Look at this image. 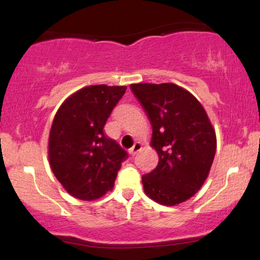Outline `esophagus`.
I'll return each instance as SVG.
<instances>
[{
	"label": "esophagus",
	"instance_id": "34e87169",
	"mask_svg": "<svg viewBox=\"0 0 260 260\" xmlns=\"http://www.w3.org/2000/svg\"><path fill=\"white\" fill-rule=\"evenodd\" d=\"M140 149H142V144H140L139 142H136V143H134L133 147L129 149V154L131 155H136L140 150Z\"/></svg>",
	"mask_w": 260,
	"mask_h": 260
}]
</instances>
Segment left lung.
I'll use <instances>...</instances> for the list:
<instances>
[{
  "label": "left lung",
  "instance_id": "obj_1",
  "mask_svg": "<svg viewBox=\"0 0 260 260\" xmlns=\"http://www.w3.org/2000/svg\"><path fill=\"white\" fill-rule=\"evenodd\" d=\"M131 88L153 126L150 145L159 162L143 175L144 193L161 205L188 201L208 178L216 151V134L204 107L174 83H138Z\"/></svg>",
  "mask_w": 260,
  "mask_h": 260
}]
</instances>
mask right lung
Listing matches in <instances>:
<instances>
[{"mask_svg":"<svg viewBox=\"0 0 260 260\" xmlns=\"http://www.w3.org/2000/svg\"><path fill=\"white\" fill-rule=\"evenodd\" d=\"M127 86L89 85L66 99L53 117L49 162L62 187L80 201H95L115 186L127 153L104 131Z\"/></svg>","mask_w":260,"mask_h":260,"instance_id":"add662e5","label":"right lung"}]
</instances>
